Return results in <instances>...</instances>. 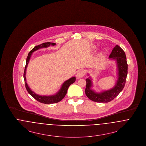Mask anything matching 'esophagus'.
Segmentation results:
<instances>
[{
    "label": "esophagus",
    "mask_w": 146,
    "mask_h": 146,
    "mask_svg": "<svg viewBox=\"0 0 146 146\" xmlns=\"http://www.w3.org/2000/svg\"><path fill=\"white\" fill-rule=\"evenodd\" d=\"M85 74V71L84 70H79L77 74H76V78L78 79H80L81 78H83Z\"/></svg>",
    "instance_id": "esophagus-1"
}]
</instances>
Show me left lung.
Returning <instances> with one entry per match:
<instances>
[{"label": "left lung", "instance_id": "8db88e82", "mask_svg": "<svg viewBox=\"0 0 146 146\" xmlns=\"http://www.w3.org/2000/svg\"><path fill=\"white\" fill-rule=\"evenodd\" d=\"M109 58L116 61L118 71L117 81L111 89L96 92L91 89L93 86L91 78L90 77L87 78L86 79L85 94L92 101L99 103L109 102L117 97L124 88L127 74V64L125 52L117 45L113 49Z\"/></svg>", "mask_w": 146, "mask_h": 146}]
</instances>
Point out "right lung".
Segmentation results:
<instances>
[{"label": "right lung", "instance_id": "right-lung-1", "mask_svg": "<svg viewBox=\"0 0 146 146\" xmlns=\"http://www.w3.org/2000/svg\"><path fill=\"white\" fill-rule=\"evenodd\" d=\"M56 44L54 42H44L40 45H38L37 46H35V48H33L30 51V52L28 54V56L27 57V60H26V66H25V71H24V74H23V78H24V80H25V83L26 88L28 91V93L32 97L35 98L36 100H37L38 101H39V102L42 103V104H56V103H57V102H60V101H61L63 98H64V97L65 96V95H66L67 90H68L69 86L72 84L74 83L76 81V77L73 76V77L70 78V79H68L66 81H65L63 83L61 89L56 94L52 95H50V96H44V95L42 96V95H38V94H35V92L32 91V90L28 86V84L26 82V69H27L28 63H29V60L31 58V57L32 56V53L35 51L38 50V49H42V48H48L50 46H54Z\"/></svg>", "mask_w": 146, "mask_h": 146}]
</instances>
